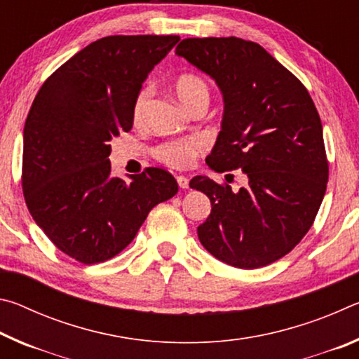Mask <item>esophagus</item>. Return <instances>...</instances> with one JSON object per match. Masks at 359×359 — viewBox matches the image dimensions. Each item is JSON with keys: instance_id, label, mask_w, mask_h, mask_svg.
<instances>
[{"instance_id": "34e87169", "label": "esophagus", "mask_w": 359, "mask_h": 359, "mask_svg": "<svg viewBox=\"0 0 359 359\" xmlns=\"http://www.w3.org/2000/svg\"><path fill=\"white\" fill-rule=\"evenodd\" d=\"M177 184L180 188H188V184H190V180H188V177H185V175H177Z\"/></svg>"}]
</instances>
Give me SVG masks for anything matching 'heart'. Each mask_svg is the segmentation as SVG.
Listing matches in <instances>:
<instances>
[{
	"label": "heart",
	"mask_w": 359,
	"mask_h": 359,
	"mask_svg": "<svg viewBox=\"0 0 359 359\" xmlns=\"http://www.w3.org/2000/svg\"><path fill=\"white\" fill-rule=\"evenodd\" d=\"M174 92L179 101L188 111L199 104H208L210 98L209 83L203 77L196 74H182L174 82ZM151 92L149 87H142L139 90L135 104H133V118L135 121H141L145 111H147ZM205 150V141L199 136H190L184 139H174V141L163 142L156 145L154 155L165 165L185 169L190 168L196 158Z\"/></svg>",
	"instance_id": "1"
}]
</instances>
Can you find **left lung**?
I'll return each instance as SVG.
<instances>
[{
  "label": "left lung",
  "mask_w": 359,
  "mask_h": 359,
  "mask_svg": "<svg viewBox=\"0 0 359 359\" xmlns=\"http://www.w3.org/2000/svg\"><path fill=\"white\" fill-rule=\"evenodd\" d=\"M175 53L223 93L222 131L205 163L248 177V187L236 193L205 175L190 180L212 204L198 238L239 269L274 263L311 229L326 191L330 168L317 107L299 79L257 42L190 38Z\"/></svg>",
  "instance_id": "8db88e82"
}]
</instances>
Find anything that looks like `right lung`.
Here are the masks:
<instances>
[{
    "label": "right lung",
    "instance_id": "1",
    "mask_svg": "<svg viewBox=\"0 0 359 359\" xmlns=\"http://www.w3.org/2000/svg\"><path fill=\"white\" fill-rule=\"evenodd\" d=\"M179 36H107L77 52L42 83L23 128L22 188L33 220L83 264L111 259L149 212L179 191L160 168L125 182L111 174V142L133 128L149 72Z\"/></svg>",
    "mask_w": 359,
    "mask_h": 359
}]
</instances>
